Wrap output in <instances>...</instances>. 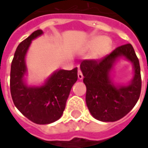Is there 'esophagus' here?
Here are the masks:
<instances>
[{
    "mask_svg": "<svg viewBox=\"0 0 148 148\" xmlns=\"http://www.w3.org/2000/svg\"><path fill=\"white\" fill-rule=\"evenodd\" d=\"M77 76H78V79L79 80H82L83 79V75H82V71H78V73H77Z\"/></svg>",
    "mask_w": 148,
    "mask_h": 148,
    "instance_id": "obj_1",
    "label": "esophagus"
}]
</instances>
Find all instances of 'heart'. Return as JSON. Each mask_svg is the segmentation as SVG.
Here are the masks:
<instances>
[{"mask_svg": "<svg viewBox=\"0 0 148 148\" xmlns=\"http://www.w3.org/2000/svg\"><path fill=\"white\" fill-rule=\"evenodd\" d=\"M111 48L112 43L109 38L96 35L89 38L83 49L85 52L93 51L92 58L94 59H101L110 52Z\"/></svg>", "mask_w": 148, "mask_h": 148, "instance_id": "1", "label": "heart"}]
</instances>
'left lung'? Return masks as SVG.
Segmentation results:
<instances>
[{
	"label": "left lung",
	"mask_w": 148,
	"mask_h": 148,
	"mask_svg": "<svg viewBox=\"0 0 148 148\" xmlns=\"http://www.w3.org/2000/svg\"><path fill=\"white\" fill-rule=\"evenodd\" d=\"M120 57H125L134 66V77L125 86L114 84L110 78L111 71ZM80 68L86 86V105L95 119L102 122L117 121L138 102L142 87L140 65L130 43L118 47L103 59L84 60Z\"/></svg>",
	"instance_id": "obj_1"
}]
</instances>
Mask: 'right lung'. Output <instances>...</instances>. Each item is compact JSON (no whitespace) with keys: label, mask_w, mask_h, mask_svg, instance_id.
Returning a JSON list of instances; mask_svg holds the SVG:
<instances>
[{"label":"right lung","mask_w":148,"mask_h":148,"mask_svg":"<svg viewBox=\"0 0 148 148\" xmlns=\"http://www.w3.org/2000/svg\"><path fill=\"white\" fill-rule=\"evenodd\" d=\"M38 29L17 47L10 67V94L15 107L37 124H49L59 119L65 110L71 89L77 81V67L71 71L58 70L39 86H29L25 80L27 73L25 56L32 40L42 35Z\"/></svg>","instance_id":"right-lung-1"}]
</instances>
